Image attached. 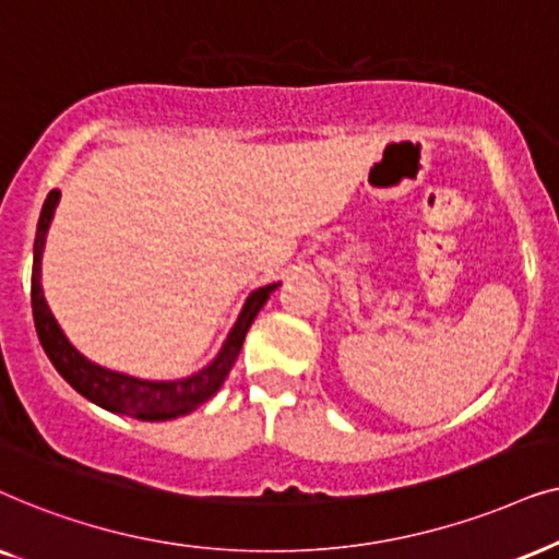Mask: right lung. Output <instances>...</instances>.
<instances>
[{
	"label": "right lung",
	"instance_id": "1",
	"mask_svg": "<svg viewBox=\"0 0 559 559\" xmlns=\"http://www.w3.org/2000/svg\"><path fill=\"white\" fill-rule=\"evenodd\" d=\"M61 199V191L53 189L48 193L46 204H43L40 222H37V235H35V258H33V288H29V299H33V319L40 345L46 349V355L53 362V368L76 389L81 396L94 401L96 406L107 408L115 414H128L135 419L147 421H160V419H176V416L189 414L193 408L206 404L214 393L219 391V385L225 383V378L233 370L237 355H240L245 334H248L250 324L255 322L258 311L263 309L278 284L263 286L258 292L250 294L248 304H245L240 319L229 332V337L217 355V360L204 370H199L197 376L183 378V381H168V383H153V381H140V378H130L115 370L99 368L94 362H88L84 355L76 353V347L66 340L61 326L56 324L53 314H50L46 299H43L40 288V258L43 248H46V233L50 219H53L56 204Z\"/></svg>",
	"mask_w": 559,
	"mask_h": 559
}]
</instances>
